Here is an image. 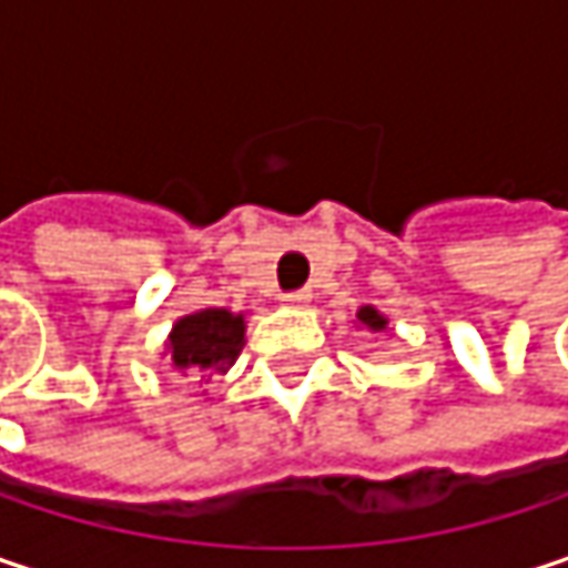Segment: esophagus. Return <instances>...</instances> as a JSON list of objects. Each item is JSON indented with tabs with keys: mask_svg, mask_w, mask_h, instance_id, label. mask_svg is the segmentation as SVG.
I'll use <instances>...</instances> for the list:
<instances>
[{
	"mask_svg": "<svg viewBox=\"0 0 568 568\" xmlns=\"http://www.w3.org/2000/svg\"><path fill=\"white\" fill-rule=\"evenodd\" d=\"M308 302H312V292L308 288H292V292L283 295V305H288V308H298V305H308Z\"/></svg>",
	"mask_w": 568,
	"mask_h": 568,
	"instance_id": "34e87169",
	"label": "esophagus"
}]
</instances>
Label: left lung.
I'll list each match as a JSON object with an SVG mask.
<instances>
[{
  "mask_svg": "<svg viewBox=\"0 0 568 568\" xmlns=\"http://www.w3.org/2000/svg\"><path fill=\"white\" fill-rule=\"evenodd\" d=\"M358 322H362V325H368V328H375V332H382V328L388 325V318H385V315H378L372 305H365V308L358 312Z\"/></svg>",
  "mask_w": 568,
  "mask_h": 568,
  "instance_id": "obj_1",
  "label": "left lung"
}]
</instances>
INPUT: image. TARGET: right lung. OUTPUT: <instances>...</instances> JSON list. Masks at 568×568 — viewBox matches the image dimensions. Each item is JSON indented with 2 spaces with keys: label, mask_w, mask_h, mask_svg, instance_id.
Segmentation results:
<instances>
[{
  "label": "right lung",
  "mask_w": 568,
  "mask_h": 568,
  "mask_svg": "<svg viewBox=\"0 0 568 568\" xmlns=\"http://www.w3.org/2000/svg\"><path fill=\"white\" fill-rule=\"evenodd\" d=\"M243 315L226 308H203L180 318L168 342L173 368L190 372L193 378L210 368L226 372V365H233L243 348Z\"/></svg>",
  "instance_id": "add662e5"
}]
</instances>
